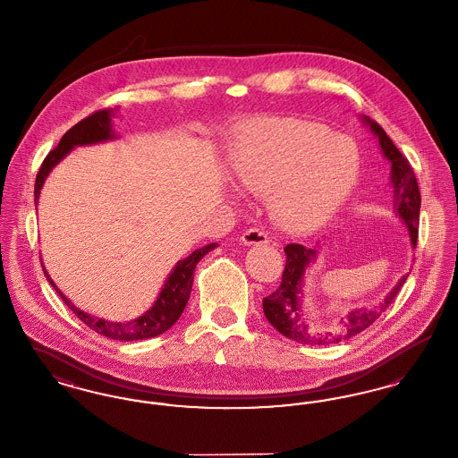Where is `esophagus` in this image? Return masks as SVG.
Here are the masks:
<instances>
[{
    "mask_svg": "<svg viewBox=\"0 0 458 458\" xmlns=\"http://www.w3.org/2000/svg\"><path fill=\"white\" fill-rule=\"evenodd\" d=\"M242 242L245 243V245H258V243H267L269 242V235L261 230V228H256V226H252V228H249V230H245L243 232V235H242Z\"/></svg>",
    "mask_w": 458,
    "mask_h": 458,
    "instance_id": "1",
    "label": "esophagus"
}]
</instances>
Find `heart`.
Here are the masks:
<instances>
[{
  "label": "heart",
  "mask_w": 458,
  "mask_h": 458,
  "mask_svg": "<svg viewBox=\"0 0 458 458\" xmlns=\"http://www.w3.org/2000/svg\"><path fill=\"white\" fill-rule=\"evenodd\" d=\"M360 151L345 135L293 118L250 127L235 154V176L252 194H269L276 221L309 232L331 218L360 174Z\"/></svg>",
  "instance_id": "heart-1"
}]
</instances>
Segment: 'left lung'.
<instances>
[{
    "label": "left lung",
    "instance_id": "obj_1",
    "mask_svg": "<svg viewBox=\"0 0 458 458\" xmlns=\"http://www.w3.org/2000/svg\"><path fill=\"white\" fill-rule=\"evenodd\" d=\"M364 122L369 123L370 131L379 139V146L385 157L392 163L393 208L398 216L405 221L411 232L412 245H417L419 237V211H420V192L417 185L414 170L409 159L398 151L392 139L383 131L381 125L364 116ZM286 254L284 276L280 286L262 301V309L266 319L276 327L284 336L305 345H329L340 344L353 338L366 327H369L376 319L388 309L393 299L405 284L407 275L398 282L392 293L377 307H362L350 310L349 314L340 316L333 321L329 329H310L305 325L301 310V292L305 267L316 258V250L305 249L301 243H288L284 249Z\"/></svg>",
    "mask_w": 458,
    "mask_h": 458
}]
</instances>
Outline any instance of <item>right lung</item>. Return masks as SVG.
Listing matches in <instances>:
<instances>
[{
  "label": "right lung",
  "instance_id": "add662e5",
  "mask_svg": "<svg viewBox=\"0 0 458 458\" xmlns=\"http://www.w3.org/2000/svg\"><path fill=\"white\" fill-rule=\"evenodd\" d=\"M111 116H113V109L105 108L94 111L92 114H89L84 120H81L77 125H73L70 131H66L65 135L62 137L60 144L44 157L39 174L36 176V187H34L36 202H38L39 194H41L46 176L49 174V172L53 170V166L58 161H62V157H65L66 154L72 151V148L108 140L113 137V133H111ZM215 247H216V243H209L202 249H196L189 258L176 262V266H174L170 278L166 280V284L163 286L156 304L144 316H140L133 321H129V323H109V321L98 319V318H92L86 312H82L81 309H77L66 299L65 295L56 288V284H53V280L47 276L46 269L44 267L43 269L46 278L49 280V284L56 288V292L60 293L64 302L68 305V309L82 323H86L92 331H96V333H99L106 338H111V340L133 342V340L153 338V336H157V335H161L166 329L174 327L176 319L182 316L185 305L189 302L191 290H192V284H194V269H196L197 262L200 261Z\"/></svg>",
  "mask_w": 458,
  "mask_h": 458
}]
</instances>
